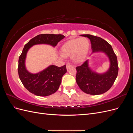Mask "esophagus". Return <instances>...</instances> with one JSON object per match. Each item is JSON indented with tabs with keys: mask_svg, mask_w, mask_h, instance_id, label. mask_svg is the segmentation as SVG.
<instances>
[{
	"mask_svg": "<svg viewBox=\"0 0 133 133\" xmlns=\"http://www.w3.org/2000/svg\"><path fill=\"white\" fill-rule=\"evenodd\" d=\"M66 69L68 70L70 67H71V65H69V64H67V65H66Z\"/></svg>",
	"mask_w": 133,
	"mask_h": 133,
	"instance_id": "obj_1",
	"label": "esophagus"
}]
</instances>
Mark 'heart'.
Masks as SVG:
<instances>
[{"label":"heart","mask_w":133,"mask_h":133,"mask_svg":"<svg viewBox=\"0 0 133 133\" xmlns=\"http://www.w3.org/2000/svg\"><path fill=\"white\" fill-rule=\"evenodd\" d=\"M90 48L89 41L85 37L75 38L64 43L60 48L63 57H70L75 63H81L87 58Z\"/></svg>","instance_id":"1"}]
</instances>
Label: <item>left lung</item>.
Segmentation results:
<instances>
[{
    "label": "left lung",
    "instance_id": "obj_1",
    "mask_svg": "<svg viewBox=\"0 0 133 133\" xmlns=\"http://www.w3.org/2000/svg\"><path fill=\"white\" fill-rule=\"evenodd\" d=\"M90 39L92 54L102 52L109 58L110 66L104 73H98L92 70L87 60L82 65L76 68V82L83 92L90 95L104 93L113 85L118 74L117 57L112 46L103 39L90 34L81 35Z\"/></svg>",
    "mask_w": 133,
    "mask_h": 133
}]
</instances>
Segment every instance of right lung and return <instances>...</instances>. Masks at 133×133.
Masks as SVG:
<instances>
[{
  "label": "right lung",
  "instance_id": "obj_1",
  "mask_svg": "<svg viewBox=\"0 0 133 133\" xmlns=\"http://www.w3.org/2000/svg\"><path fill=\"white\" fill-rule=\"evenodd\" d=\"M64 38L65 36L62 34H40L32 38L25 45L19 58L18 71L23 85L31 93L41 96L54 94L59 89L63 76L66 72V68L65 65L61 67L51 65L39 73H31L25 66L28 50L37 44H48L54 47Z\"/></svg>",
  "mask_w": 133,
  "mask_h": 133
}]
</instances>
